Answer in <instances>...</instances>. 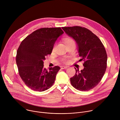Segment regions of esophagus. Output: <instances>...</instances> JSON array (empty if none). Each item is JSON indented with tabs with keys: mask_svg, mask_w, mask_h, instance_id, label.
Here are the masks:
<instances>
[{
	"mask_svg": "<svg viewBox=\"0 0 120 120\" xmlns=\"http://www.w3.org/2000/svg\"><path fill=\"white\" fill-rule=\"evenodd\" d=\"M67 67H68V66H61V69H66Z\"/></svg>",
	"mask_w": 120,
	"mask_h": 120,
	"instance_id": "34e87169",
	"label": "esophagus"
}]
</instances>
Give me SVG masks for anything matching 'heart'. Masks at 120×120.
Here are the masks:
<instances>
[{"instance_id":"heart-1","label":"heart","mask_w":120,"mask_h":120,"mask_svg":"<svg viewBox=\"0 0 120 120\" xmlns=\"http://www.w3.org/2000/svg\"><path fill=\"white\" fill-rule=\"evenodd\" d=\"M72 41H73V40L69 38H65L64 39V42L66 45L68 44ZM62 61L64 63H67L68 62V59L67 57H64L62 59Z\"/></svg>"}]
</instances>
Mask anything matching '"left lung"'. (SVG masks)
Instances as JSON below:
<instances>
[{
    "label": "left lung",
    "instance_id": "left-lung-1",
    "mask_svg": "<svg viewBox=\"0 0 120 120\" xmlns=\"http://www.w3.org/2000/svg\"><path fill=\"white\" fill-rule=\"evenodd\" d=\"M69 36L73 38L78 46L80 60L84 61V69L70 78L72 86L84 91L95 87L101 81L106 69L107 56L99 38L90 30L80 26L62 27Z\"/></svg>",
    "mask_w": 120,
    "mask_h": 120
}]
</instances>
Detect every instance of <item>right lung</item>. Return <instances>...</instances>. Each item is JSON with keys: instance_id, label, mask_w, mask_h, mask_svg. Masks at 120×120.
Instances as JSON below:
<instances>
[{"instance_id": "1", "label": "right lung", "mask_w": 120, "mask_h": 120, "mask_svg": "<svg viewBox=\"0 0 120 120\" xmlns=\"http://www.w3.org/2000/svg\"><path fill=\"white\" fill-rule=\"evenodd\" d=\"M64 31L60 27L37 30L22 41L17 51L16 62L19 75L32 90L42 92L53 85L60 67L44 68L45 56L51 54L54 45Z\"/></svg>"}]
</instances>
